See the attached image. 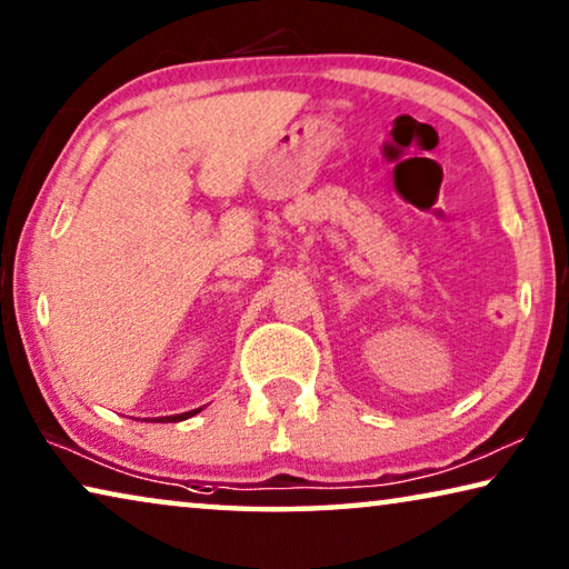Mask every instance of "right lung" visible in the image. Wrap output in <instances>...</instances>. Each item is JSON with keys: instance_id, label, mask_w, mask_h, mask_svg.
I'll list each match as a JSON object with an SVG mask.
<instances>
[{"instance_id": "obj_1", "label": "right lung", "mask_w": 569, "mask_h": 569, "mask_svg": "<svg viewBox=\"0 0 569 569\" xmlns=\"http://www.w3.org/2000/svg\"><path fill=\"white\" fill-rule=\"evenodd\" d=\"M201 409H193V411H186V413H173V417H160V419H150V421H183V419H189V417H193V413H199Z\"/></svg>"}]
</instances>
